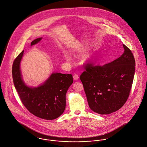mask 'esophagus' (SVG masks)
I'll return each instance as SVG.
<instances>
[{
	"instance_id": "obj_1",
	"label": "esophagus",
	"mask_w": 147,
	"mask_h": 147,
	"mask_svg": "<svg viewBox=\"0 0 147 147\" xmlns=\"http://www.w3.org/2000/svg\"><path fill=\"white\" fill-rule=\"evenodd\" d=\"M73 78L74 80H77L79 78V76L77 74H74L73 76Z\"/></svg>"
}]
</instances>
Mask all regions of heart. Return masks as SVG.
<instances>
[{
	"instance_id": "heart-1",
	"label": "heart",
	"mask_w": 147,
	"mask_h": 147,
	"mask_svg": "<svg viewBox=\"0 0 147 147\" xmlns=\"http://www.w3.org/2000/svg\"><path fill=\"white\" fill-rule=\"evenodd\" d=\"M65 57H66V59H67V61H70V56L69 54H68V53L66 54Z\"/></svg>"
}]
</instances>
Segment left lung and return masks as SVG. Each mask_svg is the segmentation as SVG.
<instances>
[{"instance_id":"8db88e82","label":"left lung","mask_w":147,"mask_h":147,"mask_svg":"<svg viewBox=\"0 0 147 147\" xmlns=\"http://www.w3.org/2000/svg\"><path fill=\"white\" fill-rule=\"evenodd\" d=\"M123 46L124 51L120 57L102 66L88 63L80 76L88 106L96 113L104 115L117 111L129 96L135 60L131 51Z\"/></svg>"}]
</instances>
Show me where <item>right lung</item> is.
<instances>
[{
    "label": "right lung",
    "instance_id": "1",
    "mask_svg": "<svg viewBox=\"0 0 147 147\" xmlns=\"http://www.w3.org/2000/svg\"><path fill=\"white\" fill-rule=\"evenodd\" d=\"M41 37L32 41V46L38 43ZM23 51L15 59L12 69L13 81L21 101L33 115L46 120L55 119L61 116L66 107V94L73 82L71 74L53 73L48 79L38 87H29L24 82L20 62Z\"/></svg>",
    "mask_w": 147,
    "mask_h": 147
}]
</instances>
